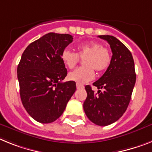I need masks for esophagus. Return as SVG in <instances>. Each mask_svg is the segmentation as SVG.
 Here are the masks:
<instances>
[{"mask_svg":"<svg viewBox=\"0 0 152 152\" xmlns=\"http://www.w3.org/2000/svg\"><path fill=\"white\" fill-rule=\"evenodd\" d=\"M83 87L84 86H83V85H81V84L76 83V88H77V89H83Z\"/></svg>","mask_w":152,"mask_h":152,"instance_id":"esophagus-1","label":"esophagus"}]
</instances>
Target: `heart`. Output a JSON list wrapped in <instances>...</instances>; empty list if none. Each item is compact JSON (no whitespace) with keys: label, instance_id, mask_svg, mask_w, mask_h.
Masks as SVG:
<instances>
[{"label":"heart","instance_id":"obj_1","mask_svg":"<svg viewBox=\"0 0 152 152\" xmlns=\"http://www.w3.org/2000/svg\"><path fill=\"white\" fill-rule=\"evenodd\" d=\"M61 58L69 69L74 68L80 58H84L83 60L84 66L77 68L68 75L69 80L80 84L91 81L95 76L94 70L103 72L109 67L111 62L109 49L96 42L78 45L77 53L69 48H64L61 53Z\"/></svg>","mask_w":152,"mask_h":152}]
</instances>
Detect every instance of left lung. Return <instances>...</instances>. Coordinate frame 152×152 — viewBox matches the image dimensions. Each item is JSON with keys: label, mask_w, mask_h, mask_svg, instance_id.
<instances>
[{"label": "left lung", "mask_w": 152, "mask_h": 152, "mask_svg": "<svg viewBox=\"0 0 152 152\" xmlns=\"http://www.w3.org/2000/svg\"><path fill=\"white\" fill-rule=\"evenodd\" d=\"M111 48V62L104 74L93 85L85 86L87 97L83 103L86 115L96 125L107 126L114 123L126 111L136 82L133 56L128 48L112 35H99ZM100 88L104 91L101 92Z\"/></svg>", "instance_id": "8db88e82"}]
</instances>
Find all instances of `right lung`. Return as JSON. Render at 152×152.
<instances>
[{
	"label": "right lung",
	"instance_id": "1",
	"mask_svg": "<svg viewBox=\"0 0 152 152\" xmlns=\"http://www.w3.org/2000/svg\"><path fill=\"white\" fill-rule=\"evenodd\" d=\"M72 39L69 34L48 33L31 43L21 56L17 69L21 100L39 123L58 119L76 91L74 81L62 82L67 70L61 53Z\"/></svg>",
	"mask_w": 152,
	"mask_h": 152
}]
</instances>
